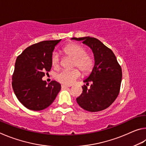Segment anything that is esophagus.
<instances>
[{
    "label": "esophagus",
    "mask_w": 146,
    "mask_h": 146,
    "mask_svg": "<svg viewBox=\"0 0 146 146\" xmlns=\"http://www.w3.org/2000/svg\"><path fill=\"white\" fill-rule=\"evenodd\" d=\"M70 87V86H68V85H64V84H62L61 86V88L62 89H65V88H69Z\"/></svg>",
    "instance_id": "34e87169"
}]
</instances>
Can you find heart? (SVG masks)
Segmentation results:
<instances>
[{
	"label": "heart",
	"instance_id": "heart-1",
	"mask_svg": "<svg viewBox=\"0 0 146 146\" xmlns=\"http://www.w3.org/2000/svg\"><path fill=\"white\" fill-rule=\"evenodd\" d=\"M66 55L75 59L74 66L78 67L84 73L90 72L93 67V60L91 56L87 55L84 48L76 44H70L62 49ZM60 62V58L57 53H54L51 57V64L54 68H58ZM80 71L78 69L71 70H64L58 73L56 78L60 83L70 85L75 82L80 76Z\"/></svg>",
	"mask_w": 146,
	"mask_h": 146
}]
</instances>
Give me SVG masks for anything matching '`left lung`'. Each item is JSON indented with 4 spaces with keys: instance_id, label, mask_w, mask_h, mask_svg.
<instances>
[{
    "instance_id": "obj_1",
    "label": "left lung",
    "mask_w": 146,
    "mask_h": 146,
    "mask_svg": "<svg viewBox=\"0 0 146 146\" xmlns=\"http://www.w3.org/2000/svg\"><path fill=\"white\" fill-rule=\"evenodd\" d=\"M82 41L94 55V65L91 72L83 80L89 85L82 88V93L76 98L78 104L90 112L100 111L112 104L118 97L122 82V69L113 51L98 39L84 36L71 38Z\"/></svg>"
}]
</instances>
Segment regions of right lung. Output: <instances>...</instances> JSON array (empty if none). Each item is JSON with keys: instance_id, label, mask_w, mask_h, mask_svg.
I'll use <instances>...</instances> for the list:
<instances>
[{"instance_id": "add662e5", "label": "right lung", "mask_w": 146, "mask_h": 146, "mask_svg": "<svg viewBox=\"0 0 146 146\" xmlns=\"http://www.w3.org/2000/svg\"><path fill=\"white\" fill-rule=\"evenodd\" d=\"M61 41L45 40L27 48L16 60L12 87L17 98L26 108L40 111L49 107L56 98L61 86L56 81L43 80L52 66L55 47Z\"/></svg>"}]
</instances>
